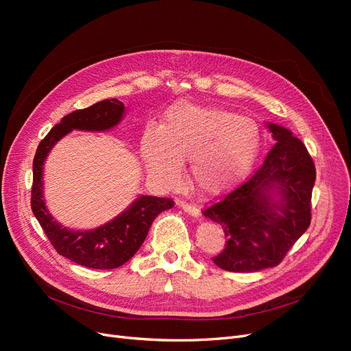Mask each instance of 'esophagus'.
<instances>
[{"label": "esophagus", "instance_id": "obj_1", "mask_svg": "<svg viewBox=\"0 0 351 351\" xmlns=\"http://www.w3.org/2000/svg\"><path fill=\"white\" fill-rule=\"evenodd\" d=\"M179 206H180L183 210H185V212H188L189 215L195 216V217H199V216H200V209H199L196 205L188 204V202H185V200H180V202H179Z\"/></svg>", "mask_w": 351, "mask_h": 351}]
</instances>
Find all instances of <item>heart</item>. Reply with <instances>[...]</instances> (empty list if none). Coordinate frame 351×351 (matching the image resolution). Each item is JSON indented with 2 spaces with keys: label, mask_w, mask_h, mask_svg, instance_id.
<instances>
[{
  "label": "heart",
  "mask_w": 351,
  "mask_h": 351,
  "mask_svg": "<svg viewBox=\"0 0 351 351\" xmlns=\"http://www.w3.org/2000/svg\"><path fill=\"white\" fill-rule=\"evenodd\" d=\"M261 147V129L245 117L225 109L179 104L166 112L160 126L147 125L141 136V154L149 176L173 186L188 160L193 185L219 193L242 179Z\"/></svg>",
  "instance_id": "1"
}]
</instances>
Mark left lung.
<instances>
[{"label":"left lung","instance_id":"obj_1","mask_svg":"<svg viewBox=\"0 0 351 351\" xmlns=\"http://www.w3.org/2000/svg\"><path fill=\"white\" fill-rule=\"evenodd\" d=\"M267 126L276 145L263 165L202 212L223 228L225 249L212 261L228 271L278 266L310 226L315 163L289 129Z\"/></svg>","mask_w":351,"mask_h":351}]
</instances>
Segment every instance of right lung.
<instances>
[{
  "label": "right lung",
  "mask_w": 351,
  "mask_h": 351,
  "mask_svg": "<svg viewBox=\"0 0 351 351\" xmlns=\"http://www.w3.org/2000/svg\"><path fill=\"white\" fill-rule=\"evenodd\" d=\"M123 112V104L115 98L73 110L40 142L32 162L31 209L36 220L55 250L89 269H115L126 263L142 246L155 217L175 205L171 197L141 196L114 220L92 230L66 229L47 210L43 199V165L52 146L73 129L106 131L114 128Z\"/></svg>",
  "instance_id": "obj_1"
}]
</instances>
